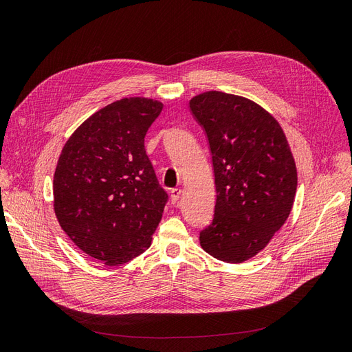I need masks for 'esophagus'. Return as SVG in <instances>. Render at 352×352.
<instances>
[{"instance_id": "esophagus-1", "label": "esophagus", "mask_w": 352, "mask_h": 352, "mask_svg": "<svg viewBox=\"0 0 352 352\" xmlns=\"http://www.w3.org/2000/svg\"><path fill=\"white\" fill-rule=\"evenodd\" d=\"M180 195H182V189H180V188H175V189L170 190V198H172L173 204H176V202L180 199Z\"/></svg>"}]
</instances>
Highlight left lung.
Instances as JSON below:
<instances>
[{
  "instance_id": "left-lung-1",
  "label": "left lung",
  "mask_w": 352,
  "mask_h": 352,
  "mask_svg": "<svg viewBox=\"0 0 352 352\" xmlns=\"http://www.w3.org/2000/svg\"><path fill=\"white\" fill-rule=\"evenodd\" d=\"M189 109L206 131L217 192L214 217L199 243L217 260L247 261L292 210L298 177L289 144L269 111L239 95L202 92Z\"/></svg>"
}]
</instances>
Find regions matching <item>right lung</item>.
Wrapping results in <instances>:
<instances>
[{"label": "right lung", "mask_w": 352, "mask_h": 352, "mask_svg": "<svg viewBox=\"0 0 352 352\" xmlns=\"http://www.w3.org/2000/svg\"><path fill=\"white\" fill-rule=\"evenodd\" d=\"M163 104L114 101L88 117L63 146L52 182L61 229L107 265L133 260L151 245L167 202L144 140Z\"/></svg>", "instance_id": "right-lung-1"}]
</instances>
